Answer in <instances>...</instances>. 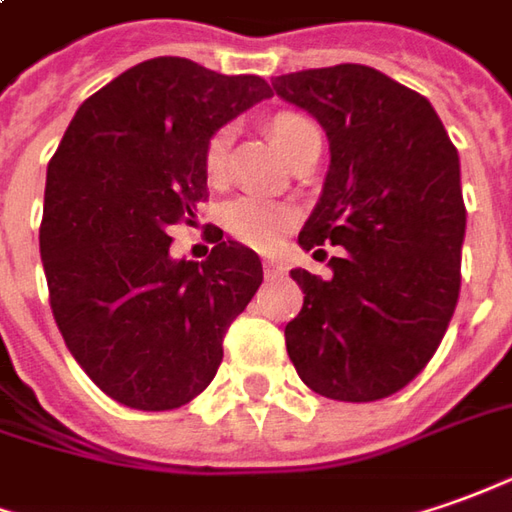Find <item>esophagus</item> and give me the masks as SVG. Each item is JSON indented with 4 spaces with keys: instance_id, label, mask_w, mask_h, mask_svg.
Here are the masks:
<instances>
[{
    "instance_id": "34e87169",
    "label": "esophagus",
    "mask_w": 512,
    "mask_h": 512,
    "mask_svg": "<svg viewBox=\"0 0 512 512\" xmlns=\"http://www.w3.org/2000/svg\"><path fill=\"white\" fill-rule=\"evenodd\" d=\"M263 271H266V277H283L285 266L277 260H263Z\"/></svg>"
}]
</instances>
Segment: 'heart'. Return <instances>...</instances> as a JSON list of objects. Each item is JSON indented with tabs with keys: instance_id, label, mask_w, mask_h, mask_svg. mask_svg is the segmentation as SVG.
I'll use <instances>...</instances> for the list:
<instances>
[{
	"instance_id": "obj_1",
	"label": "heart",
	"mask_w": 512,
	"mask_h": 512,
	"mask_svg": "<svg viewBox=\"0 0 512 512\" xmlns=\"http://www.w3.org/2000/svg\"><path fill=\"white\" fill-rule=\"evenodd\" d=\"M269 131L274 142L294 159L297 151L305 145V139L316 134L319 128L297 111H280L271 117ZM229 142H232L229 128H215L204 142L201 165H204V176L210 184L224 182ZM297 221H300V207L291 201H283V198L241 196L229 201L227 210H224V227H227L229 235L235 241L252 246V249H260V252L277 249L285 241V235L297 227Z\"/></svg>"
}]
</instances>
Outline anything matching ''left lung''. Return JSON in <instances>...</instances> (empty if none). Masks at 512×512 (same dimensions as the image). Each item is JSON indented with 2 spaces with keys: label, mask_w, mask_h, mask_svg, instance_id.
Returning <instances> with one entry per match:
<instances>
[{
  "label": "left lung",
  "mask_w": 512,
  "mask_h": 512,
  "mask_svg": "<svg viewBox=\"0 0 512 512\" xmlns=\"http://www.w3.org/2000/svg\"><path fill=\"white\" fill-rule=\"evenodd\" d=\"M271 86L330 142L300 246L314 257L325 243L342 249L328 280L291 271L305 300L285 325L288 358L325 398L381 401L429 364L457 308L460 156L429 100L373 66L302 69Z\"/></svg>",
  "instance_id": "8db88e82"
}]
</instances>
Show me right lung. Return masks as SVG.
<instances>
[{"label":"right lung","instance_id":"right-lung-1","mask_svg":"<svg viewBox=\"0 0 512 512\" xmlns=\"http://www.w3.org/2000/svg\"><path fill=\"white\" fill-rule=\"evenodd\" d=\"M271 97L260 75L151 58L83 100L47 168L38 229L50 308L109 398L168 412L210 387L224 333L263 283L260 257L207 229V260H173L168 229L207 201L215 128Z\"/></svg>","mask_w":512,"mask_h":512}]
</instances>
